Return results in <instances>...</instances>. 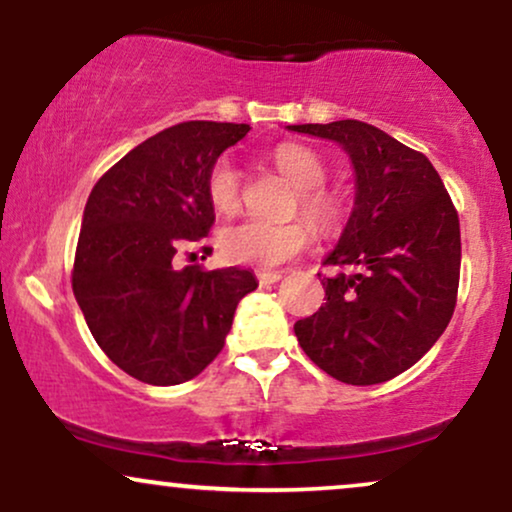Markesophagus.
<instances>
[{
    "label": "esophagus",
    "mask_w": 512,
    "mask_h": 512,
    "mask_svg": "<svg viewBox=\"0 0 512 512\" xmlns=\"http://www.w3.org/2000/svg\"><path fill=\"white\" fill-rule=\"evenodd\" d=\"M281 279L279 272H260L257 274V281H260L262 286H269V284H276V281Z\"/></svg>",
    "instance_id": "1"
}]
</instances>
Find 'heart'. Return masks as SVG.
<instances>
[{
    "instance_id": "heart-1",
    "label": "heart",
    "mask_w": 512,
    "mask_h": 512,
    "mask_svg": "<svg viewBox=\"0 0 512 512\" xmlns=\"http://www.w3.org/2000/svg\"><path fill=\"white\" fill-rule=\"evenodd\" d=\"M274 166L298 190L296 209L325 236L339 231L344 221L342 202L327 192V166L322 156L303 144H279L274 149ZM209 199L216 211L233 214L243 199V178L236 163L228 156L219 158L209 170ZM313 231L305 221L272 223L262 219H245L226 226L219 236V248L228 262L250 267H279L308 248Z\"/></svg>"
}]
</instances>
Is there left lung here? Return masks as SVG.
I'll return each mask as SVG.
<instances>
[{
  "mask_svg": "<svg viewBox=\"0 0 512 512\" xmlns=\"http://www.w3.org/2000/svg\"><path fill=\"white\" fill-rule=\"evenodd\" d=\"M289 129L337 142L356 170L354 211L325 260L339 267L322 279L327 303L293 332L332 378L385 383L448 327L462 260L457 209L431 161L383 129L358 120Z\"/></svg>",
  "mask_w": 512,
  "mask_h": 512,
  "instance_id": "8db88e82",
  "label": "left lung"
}]
</instances>
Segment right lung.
I'll use <instances>...</instances> for the list:
<instances>
[{"label":"right lung","instance_id":"obj_1","mask_svg":"<svg viewBox=\"0 0 512 512\" xmlns=\"http://www.w3.org/2000/svg\"><path fill=\"white\" fill-rule=\"evenodd\" d=\"M250 125L192 120L154 134L88 195L72 289L93 339L117 368L149 385H180L221 354L248 269L175 267L209 236V170ZM207 250V248H204Z\"/></svg>","mask_w":512,"mask_h":512}]
</instances>
